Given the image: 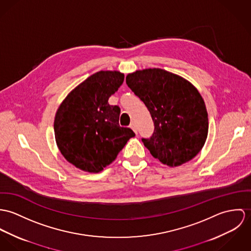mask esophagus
Instances as JSON below:
<instances>
[{
  "mask_svg": "<svg viewBox=\"0 0 251 251\" xmlns=\"http://www.w3.org/2000/svg\"><path fill=\"white\" fill-rule=\"evenodd\" d=\"M130 128L136 133V134H138V130H137V126H136V124L135 123H131V125H130Z\"/></svg>",
  "mask_w": 251,
  "mask_h": 251,
  "instance_id": "esophagus-1",
  "label": "esophagus"
}]
</instances>
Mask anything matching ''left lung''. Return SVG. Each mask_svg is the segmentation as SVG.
<instances>
[{
	"instance_id": "1",
	"label": "left lung",
	"mask_w": 251,
	"mask_h": 251,
	"mask_svg": "<svg viewBox=\"0 0 251 251\" xmlns=\"http://www.w3.org/2000/svg\"><path fill=\"white\" fill-rule=\"evenodd\" d=\"M126 84L153 119V136L142 139L151 155L170 167L194 159L204 146L209 129L206 106L195 85L161 68L129 73Z\"/></svg>"
}]
</instances>
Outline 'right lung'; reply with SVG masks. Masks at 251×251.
Returning <instances> with one entry per match:
<instances>
[{"mask_svg": "<svg viewBox=\"0 0 251 251\" xmlns=\"http://www.w3.org/2000/svg\"><path fill=\"white\" fill-rule=\"evenodd\" d=\"M123 81L119 71L96 72L72 89L56 111V145L67 162L83 171H102L135 137L130 128L119 126V107L108 102Z\"/></svg>", "mask_w": 251, "mask_h": 251, "instance_id": "1", "label": "right lung"}]
</instances>
